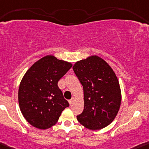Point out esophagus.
I'll return each mask as SVG.
<instances>
[{"label": "esophagus", "instance_id": "esophagus-1", "mask_svg": "<svg viewBox=\"0 0 149 149\" xmlns=\"http://www.w3.org/2000/svg\"><path fill=\"white\" fill-rule=\"evenodd\" d=\"M73 102H74V98H72L71 100H69V103H70V105H72Z\"/></svg>", "mask_w": 149, "mask_h": 149}]
</instances>
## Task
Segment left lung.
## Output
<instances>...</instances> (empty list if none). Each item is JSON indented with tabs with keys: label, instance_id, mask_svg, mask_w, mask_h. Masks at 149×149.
Segmentation results:
<instances>
[{
	"label": "left lung",
	"instance_id": "1",
	"mask_svg": "<svg viewBox=\"0 0 149 149\" xmlns=\"http://www.w3.org/2000/svg\"><path fill=\"white\" fill-rule=\"evenodd\" d=\"M73 70L83 86L85 101L77 120L90 130L105 128L114 120L120 106L117 77L109 64L97 56L76 62Z\"/></svg>",
	"mask_w": 149,
	"mask_h": 149
}]
</instances>
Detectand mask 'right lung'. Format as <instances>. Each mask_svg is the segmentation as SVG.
Returning <instances> with one entry per match:
<instances>
[{"label":"right lung","instance_id":"1","mask_svg":"<svg viewBox=\"0 0 149 149\" xmlns=\"http://www.w3.org/2000/svg\"><path fill=\"white\" fill-rule=\"evenodd\" d=\"M72 67L70 62L49 55L35 62L24 74L18 89V103L24 117L33 127L51 128L70 106L57 84Z\"/></svg>","mask_w":149,"mask_h":149}]
</instances>
